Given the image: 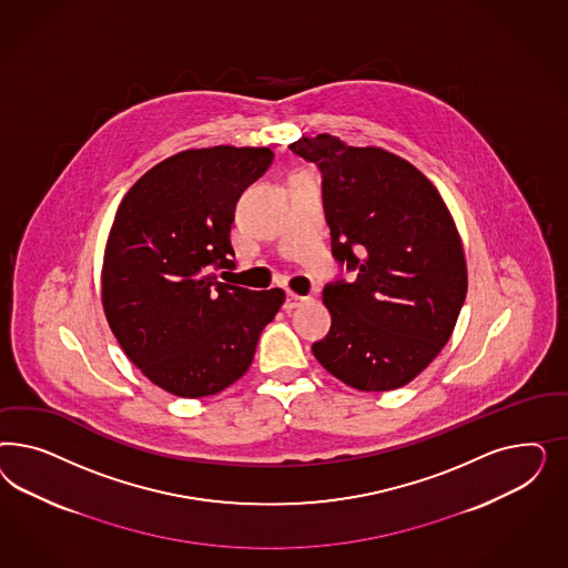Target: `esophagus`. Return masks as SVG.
<instances>
[{"mask_svg": "<svg viewBox=\"0 0 568 568\" xmlns=\"http://www.w3.org/2000/svg\"><path fill=\"white\" fill-rule=\"evenodd\" d=\"M304 302H308V297H302V295H295V293H287L285 310H287V312H292V310L300 308Z\"/></svg>", "mask_w": 568, "mask_h": 568, "instance_id": "1", "label": "esophagus"}]
</instances>
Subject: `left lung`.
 <instances>
[{
  "label": "left lung",
  "instance_id": "obj_1",
  "mask_svg": "<svg viewBox=\"0 0 568 568\" xmlns=\"http://www.w3.org/2000/svg\"><path fill=\"white\" fill-rule=\"evenodd\" d=\"M290 150L323 174L333 258L358 273L325 285L331 328L312 352L354 389L404 387L442 352L465 304L456 224L429 179L385 150L331 135Z\"/></svg>",
  "mask_w": 568,
  "mask_h": 568
}]
</instances>
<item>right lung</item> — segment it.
Segmentation results:
<instances>
[{
  "mask_svg": "<svg viewBox=\"0 0 568 568\" xmlns=\"http://www.w3.org/2000/svg\"><path fill=\"white\" fill-rule=\"evenodd\" d=\"M273 160L268 148L187 150L145 172L116 210L103 312L129 361L169 394L214 396L243 377L285 302L278 287L252 292L216 276L235 266L241 193Z\"/></svg>",
  "mask_w": 568,
  "mask_h": 568,
  "instance_id": "right-lung-1",
  "label": "right lung"
}]
</instances>
